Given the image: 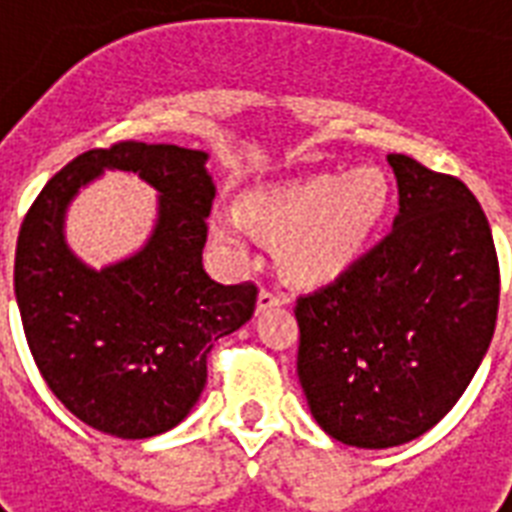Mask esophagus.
Segmentation results:
<instances>
[{
	"label": "esophagus",
	"instance_id": "obj_1",
	"mask_svg": "<svg viewBox=\"0 0 512 512\" xmlns=\"http://www.w3.org/2000/svg\"><path fill=\"white\" fill-rule=\"evenodd\" d=\"M287 303V297L279 295V292H273V289L263 287L257 292V311H268V308H276V305Z\"/></svg>",
	"mask_w": 512,
	"mask_h": 512
}]
</instances>
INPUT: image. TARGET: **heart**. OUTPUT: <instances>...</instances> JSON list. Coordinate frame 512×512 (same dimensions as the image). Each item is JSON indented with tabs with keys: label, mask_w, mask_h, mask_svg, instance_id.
Listing matches in <instances>:
<instances>
[{
	"label": "heart",
	"mask_w": 512,
	"mask_h": 512,
	"mask_svg": "<svg viewBox=\"0 0 512 512\" xmlns=\"http://www.w3.org/2000/svg\"><path fill=\"white\" fill-rule=\"evenodd\" d=\"M390 183L377 167L348 175H311L295 183L252 191L241 215L220 209L209 220L212 239L244 255L247 225L265 239H281L279 263L297 281H329L348 271L385 217Z\"/></svg>",
	"instance_id": "b5f03b06"
}]
</instances>
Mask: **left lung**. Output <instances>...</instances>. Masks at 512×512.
<instances>
[{"label": "left lung", "mask_w": 512, "mask_h": 512, "mask_svg": "<svg viewBox=\"0 0 512 512\" xmlns=\"http://www.w3.org/2000/svg\"><path fill=\"white\" fill-rule=\"evenodd\" d=\"M393 231L332 284L297 297V374L311 414L358 449L412 441L473 380L500 308L484 209L460 177L390 154Z\"/></svg>", "instance_id": "8db88e82"}]
</instances>
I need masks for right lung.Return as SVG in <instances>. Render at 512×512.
Here are the masks:
<instances>
[{
    "instance_id": "1",
    "label": "right lung",
    "mask_w": 512,
    "mask_h": 512,
    "mask_svg": "<svg viewBox=\"0 0 512 512\" xmlns=\"http://www.w3.org/2000/svg\"><path fill=\"white\" fill-rule=\"evenodd\" d=\"M207 154L122 140L92 148L44 185L15 247V297L47 388L84 425L151 438L183 422L207 382V356L255 313V284L223 287L201 249L215 183ZM103 169L135 171L160 191L147 247L95 272L65 244L62 220L78 188Z\"/></svg>"
}]
</instances>
